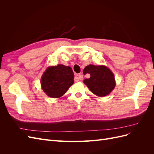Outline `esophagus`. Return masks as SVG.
Wrapping results in <instances>:
<instances>
[{
    "label": "esophagus",
    "mask_w": 154,
    "mask_h": 154,
    "mask_svg": "<svg viewBox=\"0 0 154 154\" xmlns=\"http://www.w3.org/2000/svg\"><path fill=\"white\" fill-rule=\"evenodd\" d=\"M83 78V76L82 74H78V77H77V81H78V80H82Z\"/></svg>",
    "instance_id": "obj_1"
}]
</instances>
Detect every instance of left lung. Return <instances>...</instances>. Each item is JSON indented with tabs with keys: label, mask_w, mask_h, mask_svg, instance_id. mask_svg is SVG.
Returning a JSON list of instances; mask_svg holds the SVG:
<instances>
[{
	"label": "left lung",
	"mask_w": 154,
	"mask_h": 154,
	"mask_svg": "<svg viewBox=\"0 0 154 154\" xmlns=\"http://www.w3.org/2000/svg\"><path fill=\"white\" fill-rule=\"evenodd\" d=\"M83 71L85 74H89L91 77L85 79L83 83L95 95L103 97L109 94L115 86L114 74L104 66L88 65Z\"/></svg>",
	"instance_id": "obj_1"
}]
</instances>
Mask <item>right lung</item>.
<instances>
[{
  "mask_svg": "<svg viewBox=\"0 0 154 154\" xmlns=\"http://www.w3.org/2000/svg\"><path fill=\"white\" fill-rule=\"evenodd\" d=\"M74 83V73L71 67L59 64L48 67L41 78V87L48 96H62Z\"/></svg>",
  "mask_w": 154,
  "mask_h": 154,
  "instance_id": "right-lung-1",
  "label": "right lung"
}]
</instances>
